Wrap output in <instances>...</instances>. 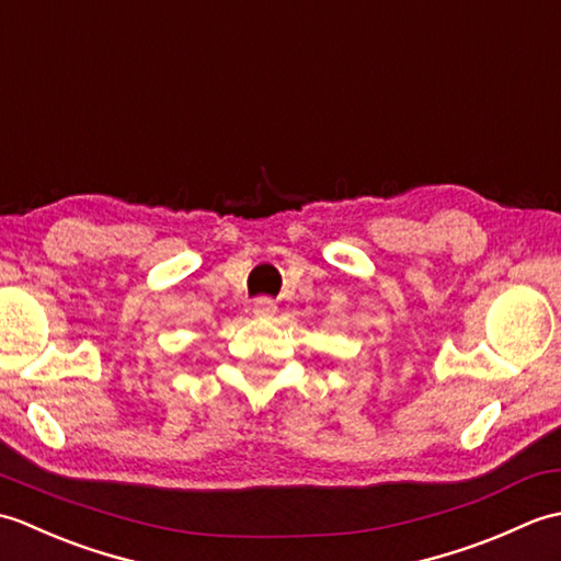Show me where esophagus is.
<instances>
[{
  "label": "esophagus",
  "mask_w": 561,
  "mask_h": 561,
  "mask_svg": "<svg viewBox=\"0 0 561 561\" xmlns=\"http://www.w3.org/2000/svg\"><path fill=\"white\" fill-rule=\"evenodd\" d=\"M253 313L257 318H272L274 313H277V304H274L272 299H267V296H262V299H257L253 304Z\"/></svg>",
  "instance_id": "1"
}]
</instances>
